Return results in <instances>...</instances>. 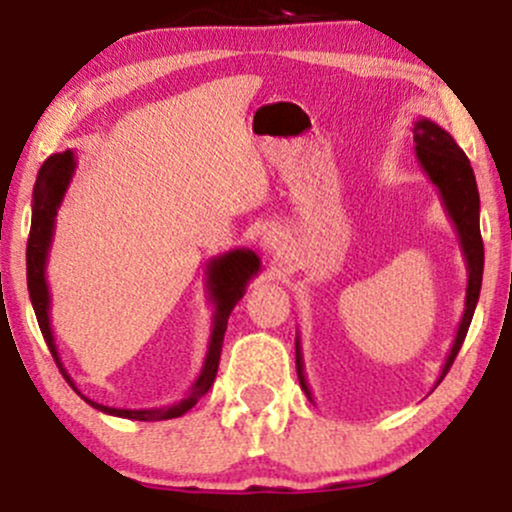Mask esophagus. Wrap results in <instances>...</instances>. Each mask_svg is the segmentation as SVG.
Masks as SVG:
<instances>
[{
  "instance_id": "34e87169",
  "label": "esophagus",
  "mask_w": 512,
  "mask_h": 512,
  "mask_svg": "<svg viewBox=\"0 0 512 512\" xmlns=\"http://www.w3.org/2000/svg\"><path fill=\"white\" fill-rule=\"evenodd\" d=\"M262 248L269 252V255H281L286 250V236L279 231V228H272L262 236Z\"/></svg>"
}]
</instances>
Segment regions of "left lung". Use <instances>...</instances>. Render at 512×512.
Instances as JSON below:
<instances>
[{"label":"left lung","mask_w":512,"mask_h":512,"mask_svg":"<svg viewBox=\"0 0 512 512\" xmlns=\"http://www.w3.org/2000/svg\"><path fill=\"white\" fill-rule=\"evenodd\" d=\"M414 149L416 158H419L421 168L428 175V180L438 187L440 202H443L445 211H448L450 221L455 223L457 238H460V250L467 264V293H464V313L457 327L455 342L450 346V354L445 358L443 370H440V380L448 375V370L455 361L457 351L467 337L469 322L474 317V308H477L479 291H481V274H484V243H481L479 231V190L474 170L469 166V158L457 146L450 132L436 125L428 117H419L414 122ZM296 370L298 380H301L303 392L313 402V392H310L308 380H305L303 370V351H301V337H296ZM436 383V385H438Z\"/></svg>","instance_id":"obj_1"}]
</instances>
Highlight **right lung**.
Returning <instances> with one entry per match:
<instances>
[{"mask_svg": "<svg viewBox=\"0 0 512 512\" xmlns=\"http://www.w3.org/2000/svg\"><path fill=\"white\" fill-rule=\"evenodd\" d=\"M76 170V154L72 149L62 151V154H52L48 161L43 163L38 170V178H35L33 187V216H31V236H28V248H26V279H28V293H31V303L38 317L40 332H43L45 342L52 358L60 366L64 380L74 387V392L84 402L91 404L93 409L103 411V414L120 416V419H134V421H166V419H178V416L190 411L195 404L209 392V387L214 385L216 370H219V358H221V346H223V334H226L228 317H231L233 308L240 298L245 296L252 276L262 269L260 257L248 248H236L223 252L219 257H211L207 262V296L211 305H214V317H211V337L207 346V356H204V366L199 370L197 380L192 383L190 392L180 402L168 404V407H156V409H115L105 407V404L93 402V399L84 397L79 392V387L72 380V375L64 368L60 351H57L55 334H52V322H50V286H48V257L52 248V236H55V221L57 211L62 207V199L67 195L69 182L74 178Z\"/></svg>", "mask_w": 512, "mask_h": 512, "instance_id": "1", "label": "right lung"}]
</instances>
